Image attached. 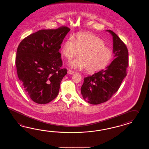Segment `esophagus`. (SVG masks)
<instances>
[{
    "mask_svg": "<svg viewBox=\"0 0 149 149\" xmlns=\"http://www.w3.org/2000/svg\"><path fill=\"white\" fill-rule=\"evenodd\" d=\"M68 73H69V74H74V71H73L71 70H69L68 71Z\"/></svg>",
    "mask_w": 149,
    "mask_h": 149,
    "instance_id": "esophagus-1",
    "label": "esophagus"
}]
</instances>
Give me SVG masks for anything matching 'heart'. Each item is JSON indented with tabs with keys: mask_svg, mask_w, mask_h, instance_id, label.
<instances>
[{
	"mask_svg": "<svg viewBox=\"0 0 149 149\" xmlns=\"http://www.w3.org/2000/svg\"><path fill=\"white\" fill-rule=\"evenodd\" d=\"M80 57L69 63L73 69H86L88 72H96L105 68L111 61L113 52L105 46L102 39L89 32L76 34L65 40L61 47V53L66 59L78 56Z\"/></svg>",
	"mask_w": 149,
	"mask_h": 149,
	"instance_id": "heart-1",
	"label": "heart"
}]
</instances>
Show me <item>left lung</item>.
Masks as SVG:
<instances>
[{
  "label": "left lung",
  "mask_w": 149,
  "mask_h": 149,
  "mask_svg": "<svg viewBox=\"0 0 149 149\" xmlns=\"http://www.w3.org/2000/svg\"><path fill=\"white\" fill-rule=\"evenodd\" d=\"M107 31L112 36L115 58L105 70L84 78L81 93L83 99L91 104L97 105L110 99L127 75L129 53L126 45L112 31Z\"/></svg>",
  "instance_id": "8db88e82"
}]
</instances>
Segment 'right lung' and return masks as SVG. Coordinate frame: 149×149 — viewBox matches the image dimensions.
Returning a JSON list of instances; mask_svg holds the SVG:
<instances>
[{"label": "right lung", "mask_w": 149, "mask_h": 149, "mask_svg": "<svg viewBox=\"0 0 149 149\" xmlns=\"http://www.w3.org/2000/svg\"><path fill=\"white\" fill-rule=\"evenodd\" d=\"M70 31L66 26L41 30L19 44L15 58L17 74L23 90L35 103L47 104L57 96L67 74L66 69L61 68L59 50Z\"/></svg>", "instance_id": "obj_1"}]
</instances>
